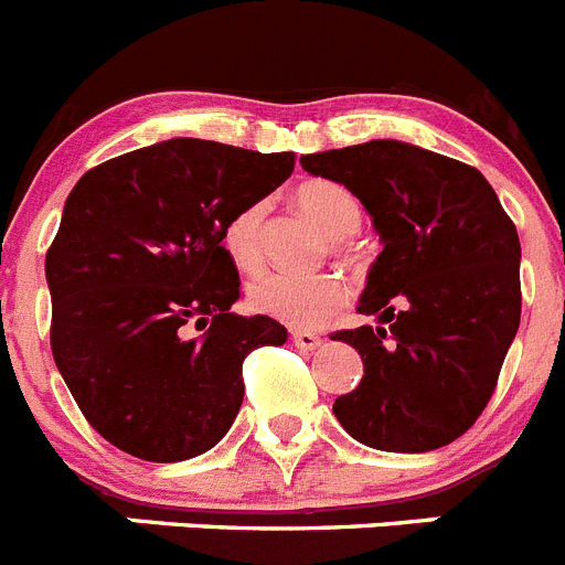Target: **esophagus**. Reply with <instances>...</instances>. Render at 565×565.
<instances>
[{
  "instance_id": "34e87169",
  "label": "esophagus",
  "mask_w": 565,
  "mask_h": 565,
  "mask_svg": "<svg viewBox=\"0 0 565 565\" xmlns=\"http://www.w3.org/2000/svg\"><path fill=\"white\" fill-rule=\"evenodd\" d=\"M292 343L298 345V349H303V352H315V349L323 343V338H320L318 332H309V329H295Z\"/></svg>"
}]
</instances>
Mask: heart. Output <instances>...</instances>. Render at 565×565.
Returning a JSON list of instances; mask_svg holds the SVG:
<instances>
[{
  "mask_svg": "<svg viewBox=\"0 0 565 565\" xmlns=\"http://www.w3.org/2000/svg\"><path fill=\"white\" fill-rule=\"evenodd\" d=\"M298 211L329 238H349L363 227V202L345 185L332 180H303L295 185ZM262 205H245L222 227V247L238 270H256L262 262ZM345 284L338 276H292L267 270L247 284V303L256 312L289 327H315L345 303Z\"/></svg>",
  "mask_w": 565,
  "mask_h": 565,
  "instance_id": "heart-1",
  "label": "heart"
}]
</instances>
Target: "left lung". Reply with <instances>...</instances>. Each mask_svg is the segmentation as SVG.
I'll return each instance as SVG.
<instances>
[{
	"label": "left lung",
	"instance_id": "left-lung-1",
	"mask_svg": "<svg viewBox=\"0 0 565 565\" xmlns=\"http://www.w3.org/2000/svg\"><path fill=\"white\" fill-rule=\"evenodd\" d=\"M340 182L383 238L358 312L380 327L340 329L363 380L334 399L358 441L425 454L472 428L490 403L521 323V242L479 169L399 140L301 157Z\"/></svg>",
	"mask_w": 565,
	"mask_h": 565
}]
</instances>
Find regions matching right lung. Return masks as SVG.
Returning <instances> with one entry per match:
<instances>
[{
	"mask_svg": "<svg viewBox=\"0 0 565 565\" xmlns=\"http://www.w3.org/2000/svg\"><path fill=\"white\" fill-rule=\"evenodd\" d=\"M292 169V151L174 137L100 162L67 196L44 262L50 349L81 414L124 454L211 450L242 408L247 354L287 340L267 315L231 312L222 227Z\"/></svg>",
	"mask_w": 565,
	"mask_h": 565,
	"instance_id": "right-lung-1",
	"label": "right lung"
}]
</instances>
